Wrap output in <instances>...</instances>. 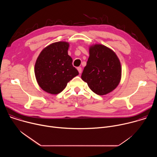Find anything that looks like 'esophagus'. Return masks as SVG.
<instances>
[{
  "mask_svg": "<svg viewBox=\"0 0 157 157\" xmlns=\"http://www.w3.org/2000/svg\"><path fill=\"white\" fill-rule=\"evenodd\" d=\"M77 70H78V71H79V73L81 74V72H82V68H81V67H78V68H77Z\"/></svg>",
  "mask_w": 157,
  "mask_h": 157,
  "instance_id": "34e87169",
  "label": "esophagus"
}]
</instances>
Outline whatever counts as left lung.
I'll return each instance as SVG.
<instances>
[{
    "label": "left lung",
    "instance_id": "obj_1",
    "mask_svg": "<svg viewBox=\"0 0 157 157\" xmlns=\"http://www.w3.org/2000/svg\"><path fill=\"white\" fill-rule=\"evenodd\" d=\"M121 65L116 54L102 44L89 48V57L82 79L96 94L105 95L116 88L121 78Z\"/></svg>",
    "mask_w": 157,
    "mask_h": 157
}]
</instances>
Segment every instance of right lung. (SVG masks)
Listing matches in <instances>:
<instances>
[{
	"mask_svg": "<svg viewBox=\"0 0 157 157\" xmlns=\"http://www.w3.org/2000/svg\"><path fill=\"white\" fill-rule=\"evenodd\" d=\"M68 43L56 42L44 48L39 55L35 65V75L43 91L57 94L79 75L68 54Z\"/></svg>",
	"mask_w": 157,
	"mask_h": 157,
	"instance_id": "obj_1",
	"label": "right lung"
}]
</instances>
